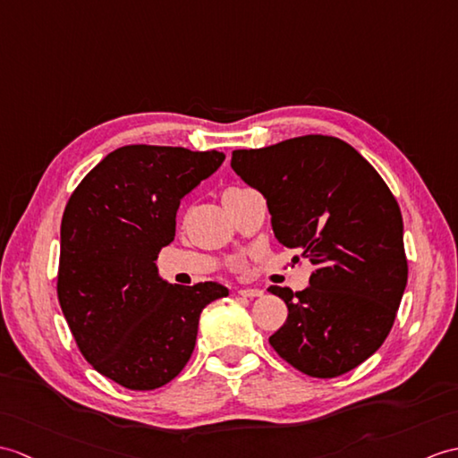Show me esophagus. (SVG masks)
<instances>
[{
	"label": "esophagus",
	"instance_id": "obj_1",
	"mask_svg": "<svg viewBox=\"0 0 458 458\" xmlns=\"http://www.w3.org/2000/svg\"><path fill=\"white\" fill-rule=\"evenodd\" d=\"M240 296H246V299H255V296H261V289H238Z\"/></svg>",
	"mask_w": 458,
	"mask_h": 458
}]
</instances>
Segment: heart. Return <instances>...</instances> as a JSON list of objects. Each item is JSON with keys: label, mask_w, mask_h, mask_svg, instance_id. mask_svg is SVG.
Here are the masks:
<instances>
[{"label": "heart", "mask_w": 458, "mask_h": 458, "mask_svg": "<svg viewBox=\"0 0 458 458\" xmlns=\"http://www.w3.org/2000/svg\"><path fill=\"white\" fill-rule=\"evenodd\" d=\"M228 191H232V189H228Z\"/></svg>", "instance_id": "1"}]
</instances>
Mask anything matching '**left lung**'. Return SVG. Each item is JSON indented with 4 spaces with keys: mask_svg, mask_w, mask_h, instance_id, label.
Returning <instances> with one entry per match:
<instances>
[{
    "mask_svg": "<svg viewBox=\"0 0 458 458\" xmlns=\"http://www.w3.org/2000/svg\"><path fill=\"white\" fill-rule=\"evenodd\" d=\"M232 169L267 199L283 246L301 250L314 265L304 291L269 286L289 308L271 347L308 377L349 373L385 344L408 283L394 195L335 136L233 150Z\"/></svg>",
    "mask_w": 458,
    "mask_h": 458,
    "instance_id": "obj_1",
    "label": "left lung"
}]
</instances>
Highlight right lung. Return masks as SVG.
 <instances>
[{"mask_svg":"<svg viewBox=\"0 0 458 458\" xmlns=\"http://www.w3.org/2000/svg\"><path fill=\"white\" fill-rule=\"evenodd\" d=\"M225 154L131 144L105 156L73 189L60 228L58 301L85 360L129 390L174 380L193 355L203 308L218 283L159 279L156 258L174 242L181 199Z\"/></svg>","mask_w":458,"mask_h":458,"instance_id":"right-lung-1","label":"right lung"}]
</instances>
